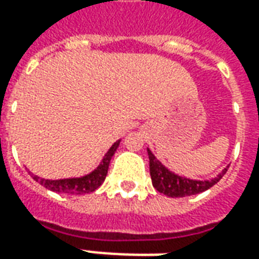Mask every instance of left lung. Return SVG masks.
I'll return each mask as SVG.
<instances>
[{"instance_id":"left-lung-1","label":"left lung","mask_w":259,"mask_h":259,"mask_svg":"<svg viewBox=\"0 0 259 259\" xmlns=\"http://www.w3.org/2000/svg\"><path fill=\"white\" fill-rule=\"evenodd\" d=\"M147 152H148V159H150V175H151L152 186L159 193H162L166 197H172V198L194 195L211 189L212 186L217 185L218 182L222 179L223 175L226 174L229 168L226 166L225 169H222V172L218 174L212 179H190V178L182 176V175L170 170L168 166H165L159 159H157V157L152 154L150 148H147Z\"/></svg>"}]
</instances>
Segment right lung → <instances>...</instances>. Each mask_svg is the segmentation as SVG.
<instances>
[{
    "label": "right lung",
    "mask_w": 259,
    "mask_h": 259,
    "mask_svg": "<svg viewBox=\"0 0 259 259\" xmlns=\"http://www.w3.org/2000/svg\"><path fill=\"white\" fill-rule=\"evenodd\" d=\"M120 140L115 141L112 146L109 147V150L105 152V155L102 157L101 162L97 165L89 174L77 178H65V179H44L41 176H37L33 172L29 170V174L37 183L44 186L46 189L55 193H66V194H89L97 190L100 186L104 183V180L107 178L108 168L111 158L113 157L115 151L118 150Z\"/></svg>",
    "instance_id": "right-lung-1"
}]
</instances>
